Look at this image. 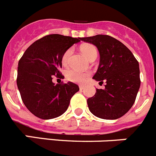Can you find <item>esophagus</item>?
Listing matches in <instances>:
<instances>
[{
  "label": "esophagus",
  "instance_id": "esophagus-1",
  "mask_svg": "<svg viewBox=\"0 0 156 156\" xmlns=\"http://www.w3.org/2000/svg\"><path fill=\"white\" fill-rule=\"evenodd\" d=\"M84 85H79V88H80V90H82V89H84Z\"/></svg>",
  "mask_w": 156,
  "mask_h": 156
}]
</instances>
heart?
Here are the masks:
<instances>
[{
    "label": "heart",
    "mask_w": 156,
    "mask_h": 156,
    "mask_svg": "<svg viewBox=\"0 0 156 156\" xmlns=\"http://www.w3.org/2000/svg\"><path fill=\"white\" fill-rule=\"evenodd\" d=\"M72 48H69L66 50L64 54H63L61 61H62V64L64 65H67L68 64L69 58L72 54ZM81 51L89 61L93 57H97V49L92 44L86 43V44L81 45ZM88 76H89V73H82L75 71V70H70L66 74V77H67L68 80L72 81V82H75V83H83Z\"/></svg>",
    "instance_id": "b5f03b06"
}]
</instances>
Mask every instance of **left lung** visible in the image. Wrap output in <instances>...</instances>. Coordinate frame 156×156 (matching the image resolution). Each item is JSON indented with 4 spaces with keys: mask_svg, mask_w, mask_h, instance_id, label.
Wrapping results in <instances>:
<instances>
[{
    "mask_svg": "<svg viewBox=\"0 0 156 156\" xmlns=\"http://www.w3.org/2000/svg\"><path fill=\"white\" fill-rule=\"evenodd\" d=\"M81 40L97 47L100 57L93 79L106 83L88 98V109L99 118H120L132 107L139 90V64L125 45L111 36L96 35Z\"/></svg>",
    "mask_w": 156,
    "mask_h": 156,
    "instance_id": "1",
    "label": "left lung"
}]
</instances>
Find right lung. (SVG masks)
<instances>
[{"instance_id":"1","label":"right lung","mask_w":156,"mask_h":156,"mask_svg":"<svg viewBox=\"0 0 156 156\" xmlns=\"http://www.w3.org/2000/svg\"><path fill=\"white\" fill-rule=\"evenodd\" d=\"M81 38L51 34L38 40L19 61L17 85L24 104L43 120L56 118L68 109L71 97L79 91L76 84H55L54 75L62 77L63 54Z\"/></svg>"}]
</instances>
